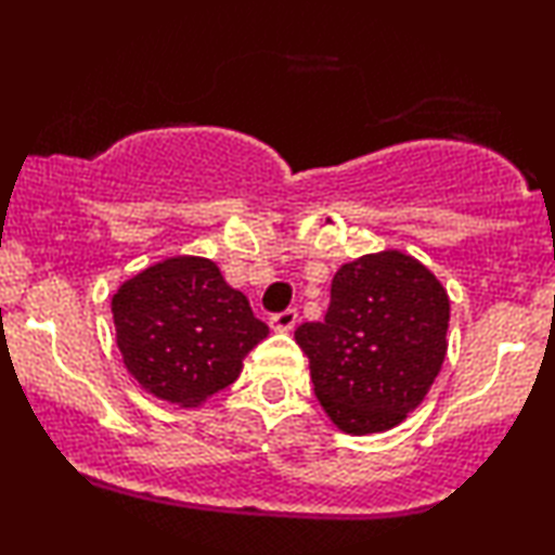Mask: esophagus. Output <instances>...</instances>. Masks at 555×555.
Wrapping results in <instances>:
<instances>
[{
    "label": "esophagus",
    "instance_id": "esophagus-1",
    "mask_svg": "<svg viewBox=\"0 0 555 555\" xmlns=\"http://www.w3.org/2000/svg\"><path fill=\"white\" fill-rule=\"evenodd\" d=\"M298 325V310H285L270 318V328L275 333H291Z\"/></svg>",
    "mask_w": 555,
    "mask_h": 555
}]
</instances>
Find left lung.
Instances as JSON below:
<instances>
[{"label":"left lung","mask_w":555,"mask_h":555,"mask_svg":"<svg viewBox=\"0 0 555 555\" xmlns=\"http://www.w3.org/2000/svg\"><path fill=\"white\" fill-rule=\"evenodd\" d=\"M450 295L435 272L401 249L340 264L323 323L295 340L310 361L315 397L353 437L399 427L442 371Z\"/></svg>","instance_id":"left-lung-1"}]
</instances>
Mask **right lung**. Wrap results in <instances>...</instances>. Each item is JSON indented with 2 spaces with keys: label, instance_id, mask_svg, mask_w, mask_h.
Returning a JSON list of instances; mask_svg holds the SVG:
<instances>
[{
  "label": "right lung",
  "instance_id": "right-lung-1",
  "mask_svg": "<svg viewBox=\"0 0 555 555\" xmlns=\"http://www.w3.org/2000/svg\"><path fill=\"white\" fill-rule=\"evenodd\" d=\"M111 313L128 374L184 409L237 382L245 356L268 338L245 295L194 255L166 257L128 278L113 293Z\"/></svg>",
  "mask_w": 555,
  "mask_h": 555
}]
</instances>
